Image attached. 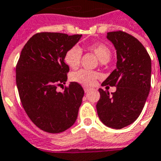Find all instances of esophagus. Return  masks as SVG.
<instances>
[{
  "label": "esophagus",
  "instance_id": "34e87169",
  "mask_svg": "<svg viewBox=\"0 0 161 161\" xmlns=\"http://www.w3.org/2000/svg\"><path fill=\"white\" fill-rule=\"evenodd\" d=\"M83 89H84V92H85V93H88V91H89V88H87V87H84V88H83Z\"/></svg>",
  "mask_w": 161,
  "mask_h": 161
}]
</instances>
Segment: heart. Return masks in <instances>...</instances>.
Wrapping results in <instances>:
<instances>
[{"mask_svg":"<svg viewBox=\"0 0 161 161\" xmlns=\"http://www.w3.org/2000/svg\"><path fill=\"white\" fill-rule=\"evenodd\" d=\"M88 51L92 52L97 56L101 63H108L111 58L112 53L109 47L103 43H93L87 47ZM82 58V50L78 47H72L66 52L64 62L72 69H77L80 65ZM100 77V74L96 71L81 69L71 74V80L85 87H92Z\"/></svg>","mask_w":161,"mask_h":161,"instance_id":"b5f03b06","label":"heart"}]
</instances>
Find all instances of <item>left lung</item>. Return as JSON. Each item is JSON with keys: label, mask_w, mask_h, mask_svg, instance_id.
<instances>
[{"label": "left lung", "mask_w": 161, "mask_h": 161, "mask_svg": "<svg viewBox=\"0 0 161 161\" xmlns=\"http://www.w3.org/2000/svg\"><path fill=\"white\" fill-rule=\"evenodd\" d=\"M107 38L117 53L116 68L102 86H115L109 93L99 88L97 113L108 127L120 130L131 125L140 116L150 90L151 59L138 39L125 31L108 32Z\"/></svg>", "instance_id": "left-lung-1"}]
</instances>
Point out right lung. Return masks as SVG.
<instances>
[{
  "mask_svg": "<svg viewBox=\"0 0 161 161\" xmlns=\"http://www.w3.org/2000/svg\"><path fill=\"white\" fill-rule=\"evenodd\" d=\"M82 35L39 32L31 36L21 50L16 68V81L21 104L36 126L45 132L65 131L75 123L84 91L72 82L64 91L69 67L64 55Z\"/></svg>",
  "mask_w": 161,
  "mask_h": 161,
  "instance_id": "add662e5",
  "label": "right lung"
}]
</instances>
